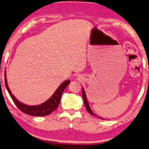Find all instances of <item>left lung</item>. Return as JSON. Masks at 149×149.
Instances as JSON below:
<instances>
[{"label": "left lung", "mask_w": 149, "mask_h": 149, "mask_svg": "<svg viewBox=\"0 0 149 149\" xmlns=\"http://www.w3.org/2000/svg\"><path fill=\"white\" fill-rule=\"evenodd\" d=\"M82 97H83V100H84V102L85 107H86V108L87 111H88V112L90 113L91 114V115H93V116H97V115L95 114V113H94L93 112V111H92V110L90 109V106H89V104H88V101H87L86 97V94H85L84 89V88H82ZM97 117H98V118H100V116H97Z\"/></svg>", "instance_id": "1"}]
</instances>
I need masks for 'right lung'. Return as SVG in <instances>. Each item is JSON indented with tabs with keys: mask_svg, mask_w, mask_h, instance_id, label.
I'll list each match as a JSON object with an SVG mask.
<instances>
[{
	"mask_svg": "<svg viewBox=\"0 0 149 149\" xmlns=\"http://www.w3.org/2000/svg\"><path fill=\"white\" fill-rule=\"evenodd\" d=\"M5 84L7 90H8L10 97H12L13 102H15L16 106L22 112L33 116H44L50 114L51 113H52L57 109V107L59 105V103H60L61 97V95H62L63 92L65 88L67 87V86L70 84V80H66L63 83L61 84L60 86L57 88V90L53 94V95L48 100H47L46 102L42 103V104L36 106L26 105L25 104H23V103L20 102L15 98V97L12 95V93L8 87L6 79V71H5Z\"/></svg>",
	"mask_w": 149,
	"mask_h": 149,
	"instance_id": "right-lung-1",
	"label": "right lung"
}]
</instances>
